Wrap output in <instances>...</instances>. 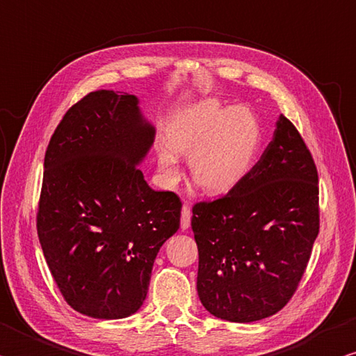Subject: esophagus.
<instances>
[{"instance_id": "esophagus-1", "label": "esophagus", "mask_w": 356, "mask_h": 356, "mask_svg": "<svg viewBox=\"0 0 356 356\" xmlns=\"http://www.w3.org/2000/svg\"><path fill=\"white\" fill-rule=\"evenodd\" d=\"M191 224V210L188 205H184L182 207V219H180V225H182V229H188Z\"/></svg>"}]
</instances>
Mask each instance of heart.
Segmentation results:
<instances>
[{
	"label": "heart",
	"instance_id": "1",
	"mask_svg": "<svg viewBox=\"0 0 356 356\" xmlns=\"http://www.w3.org/2000/svg\"><path fill=\"white\" fill-rule=\"evenodd\" d=\"M157 147L159 170L170 182L179 179V156H190L195 184L211 195L227 193L254 168L261 145V129L249 108H225L202 102L184 112L168 127Z\"/></svg>",
	"mask_w": 356,
	"mask_h": 356
}]
</instances>
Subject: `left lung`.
<instances>
[{"instance_id":"obj_1","label":"left lung","mask_w":356,"mask_h":356,"mask_svg":"<svg viewBox=\"0 0 356 356\" xmlns=\"http://www.w3.org/2000/svg\"><path fill=\"white\" fill-rule=\"evenodd\" d=\"M197 294L230 322L260 321L296 293L319 234V185L312 152L286 116L235 188L193 207Z\"/></svg>"}]
</instances>
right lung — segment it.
I'll list each match as a JSON object with an SVG mask.
<instances>
[{"instance_id":"1","label":"right lung","mask_w":356,"mask_h":356,"mask_svg":"<svg viewBox=\"0 0 356 356\" xmlns=\"http://www.w3.org/2000/svg\"><path fill=\"white\" fill-rule=\"evenodd\" d=\"M156 129L138 98L98 90L63 115L44 154L37 234L63 299L95 319L138 312L182 202L154 191L140 161Z\"/></svg>"}]
</instances>
